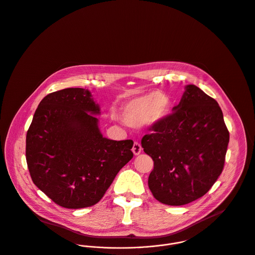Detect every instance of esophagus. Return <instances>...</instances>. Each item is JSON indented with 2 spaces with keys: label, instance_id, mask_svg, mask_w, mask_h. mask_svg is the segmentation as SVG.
Returning <instances> with one entry per match:
<instances>
[{
  "label": "esophagus",
  "instance_id": "1",
  "mask_svg": "<svg viewBox=\"0 0 255 255\" xmlns=\"http://www.w3.org/2000/svg\"><path fill=\"white\" fill-rule=\"evenodd\" d=\"M141 150H142V148H141V145H140V143H138V142H134L133 143V146H132V152H133V154L134 155H138L140 152H141Z\"/></svg>",
  "mask_w": 255,
  "mask_h": 255
}]
</instances>
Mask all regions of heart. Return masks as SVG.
<instances>
[{
  "label": "heart",
  "mask_w": 255,
  "mask_h": 255,
  "mask_svg": "<svg viewBox=\"0 0 255 255\" xmlns=\"http://www.w3.org/2000/svg\"><path fill=\"white\" fill-rule=\"evenodd\" d=\"M170 110L169 97L162 92H154L128 101L121 107L118 116L131 127H154L167 118Z\"/></svg>",
  "instance_id": "1"
}]
</instances>
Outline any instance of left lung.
Returning <instances> with one entry per match:
<instances>
[{
  "mask_svg": "<svg viewBox=\"0 0 255 255\" xmlns=\"http://www.w3.org/2000/svg\"><path fill=\"white\" fill-rule=\"evenodd\" d=\"M141 139L154 161L148 177L153 197L182 206L203 197L221 175L230 132L218 102L195 85H187L172 114Z\"/></svg>",
  "mask_w": 255,
  "mask_h": 255,
  "instance_id": "1",
  "label": "left lung"
}]
</instances>
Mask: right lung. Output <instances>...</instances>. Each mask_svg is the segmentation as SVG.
<instances>
[{"mask_svg": "<svg viewBox=\"0 0 255 255\" xmlns=\"http://www.w3.org/2000/svg\"><path fill=\"white\" fill-rule=\"evenodd\" d=\"M91 92L67 88L45 96L26 133L25 156L34 185L57 205L97 204L132 157L133 141L112 140L99 128Z\"/></svg>", "mask_w": 255, "mask_h": 255, "instance_id": "right-lung-1", "label": "right lung"}]
</instances>
